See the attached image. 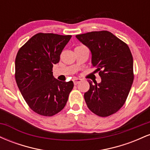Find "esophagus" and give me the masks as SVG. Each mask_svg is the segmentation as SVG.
I'll list each match as a JSON object with an SVG mask.
<instances>
[{
  "label": "esophagus",
  "mask_w": 150,
  "mask_h": 150,
  "mask_svg": "<svg viewBox=\"0 0 150 150\" xmlns=\"http://www.w3.org/2000/svg\"><path fill=\"white\" fill-rule=\"evenodd\" d=\"M81 80H80V79H78V78H75V79H74V80H73L74 85H77V84L80 83V82H81Z\"/></svg>",
  "instance_id": "obj_1"
}]
</instances>
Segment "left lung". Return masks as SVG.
I'll use <instances>...</instances> for the list:
<instances>
[{"mask_svg":"<svg viewBox=\"0 0 150 150\" xmlns=\"http://www.w3.org/2000/svg\"><path fill=\"white\" fill-rule=\"evenodd\" d=\"M76 38L92 53V65L101 78L100 83L89 80L84 94L87 107L94 114L106 117L125 104L133 82V59L128 46L108 31L78 34Z\"/></svg>","mask_w":150,"mask_h":150,"instance_id":"left-lung-1","label":"left lung"}]
</instances>
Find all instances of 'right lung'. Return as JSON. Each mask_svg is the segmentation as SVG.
<instances>
[{
	"mask_svg": "<svg viewBox=\"0 0 150 150\" xmlns=\"http://www.w3.org/2000/svg\"><path fill=\"white\" fill-rule=\"evenodd\" d=\"M71 35L38 33L19 49L15 58V80L22 97L35 113L52 116L65 107L73 82L54 78L53 66Z\"/></svg>",
	"mask_w": 150,
	"mask_h": 150,
	"instance_id": "add662e5",
	"label": "right lung"
}]
</instances>
